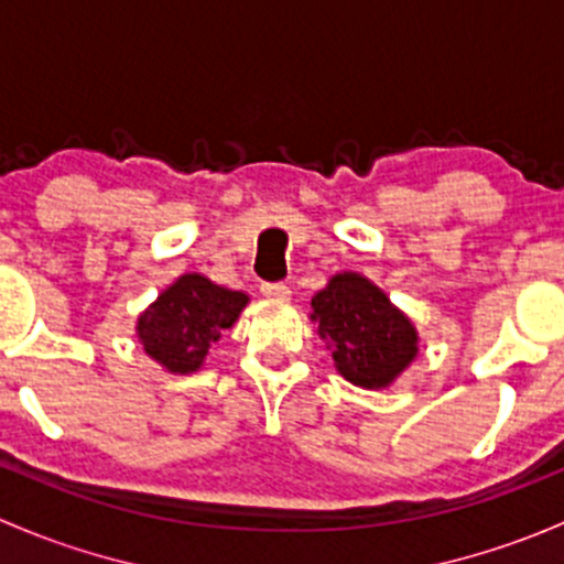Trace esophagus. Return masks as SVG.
<instances>
[{
  "label": "esophagus",
  "mask_w": 564,
  "mask_h": 564,
  "mask_svg": "<svg viewBox=\"0 0 564 564\" xmlns=\"http://www.w3.org/2000/svg\"><path fill=\"white\" fill-rule=\"evenodd\" d=\"M261 294L270 300H289L292 297V289L286 283H261Z\"/></svg>",
  "instance_id": "obj_1"
}]
</instances>
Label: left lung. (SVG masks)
<instances>
[{
    "mask_svg": "<svg viewBox=\"0 0 564 564\" xmlns=\"http://www.w3.org/2000/svg\"><path fill=\"white\" fill-rule=\"evenodd\" d=\"M318 335L333 349L346 382L366 390L390 388L417 357V329L388 294L360 272H338L311 300Z\"/></svg>",
    "mask_w": 564,
    "mask_h": 564,
    "instance_id": "left-lung-1",
    "label": "left lung"
}]
</instances>
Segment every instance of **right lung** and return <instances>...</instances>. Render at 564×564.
Returning a JSON list of instances; mask_svg holds the SVG:
<instances>
[{
  "mask_svg": "<svg viewBox=\"0 0 564 564\" xmlns=\"http://www.w3.org/2000/svg\"><path fill=\"white\" fill-rule=\"evenodd\" d=\"M248 300L246 292L185 272L139 316L135 333L147 355L166 371L193 373L204 366V357L224 329L235 327Z\"/></svg>",
  "mask_w": 564,
  "mask_h": 564,
  "instance_id": "right-lung-1",
  "label": "right lung"
}]
</instances>
